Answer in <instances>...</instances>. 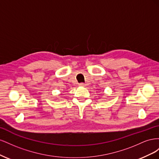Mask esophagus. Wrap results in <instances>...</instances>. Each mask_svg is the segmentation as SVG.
I'll return each instance as SVG.
<instances>
[{
    "mask_svg": "<svg viewBox=\"0 0 159 159\" xmlns=\"http://www.w3.org/2000/svg\"><path fill=\"white\" fill-rule=\"evenodd\" d=\"M79 85L81 86V87H85V86L86 85V84H84V83H80V84H79Z\"/></svg>",
    "mask_w": 159,
    "mask_h": 159,
    "instance_id": "esophagus-1",
    "label": "esophagus"
}]
</instances>
